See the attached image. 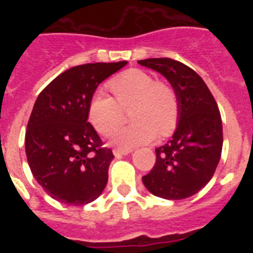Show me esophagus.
I'll list each match as a JSON object with an SVG mask.
<instances>
[{
	"label": "esophagus",
	"instance_id": "esophagus-1",
	"mask_svg": "<svg viewBox=\"0 0 253 253\" xmlns=\"http://www.w3.org/2000/svg\"><path fill=\"white\" fill-rule=\"evenodd\" d=\"M131 152V149H120V148H116L114 149L113 153L115 154V157H120V156H126Z\"/></svg>",
	"mask_w": 253,
	"mask_h": 253
}]
</instances>
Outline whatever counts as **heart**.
Segmentation results:
<instances>
[{
  "label": "heart",
  "instance_id": "b5f03b06",
  "mask_svg": "<svg viewBox=\"0 0 253 253\" xmlns=\"http://www.w3.org/2000/svg\"><path fill=\"white\" fill-rule=\"evenodd\" d=\"M116 100L99 91L88 107L91 124L104 135L113 133L124 119V110H130L133 125L118 129L113 135V144L120 148L147 144L175 130L180 116L177 92L171 84L140 69H129L110 82Z\"/></svg>",
  "mask_w": 253,
  "mask_h": 253
}]
</instances>
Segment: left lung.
<instances>
[{
	"mask_svg": "<svg viewBox=\"0 0 253 253\" xmlns=\"http://www.w3.org/2000/svg\"><path fill=\"white\" fill-rule=\"evenodd\" d=\"M161 73L177 92L180 116L171 139L156 148L157 160L143 184L149 193L167 200L193 196L213 177L223 147L222 118L203 78L177 60H138Z\"/></svg>",
	"mask_w": 253,
	"mask_h": 253,
	"instance_id": "1",
	"label": "left lung"
}]
</instances>
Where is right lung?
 <instances>
[{
  "instance_id": "1",
  "label": "right lung",
  "mask_w": 253,
  "mask_h": 253,
  "mask_svg": "<svg viewBox=\"0 0 253 253\" xmlns=\"http://www.w3.org/2000/svg\"><path fill=\"white\" fill-rule=\"evenodd\" d=\"M126 60L88 63L60 73L38 96L25 135L29 167L38 184L58 202L84 205L107 184L111 149L87 122L96 88Z\"/></svg>"
}]
</instances>
